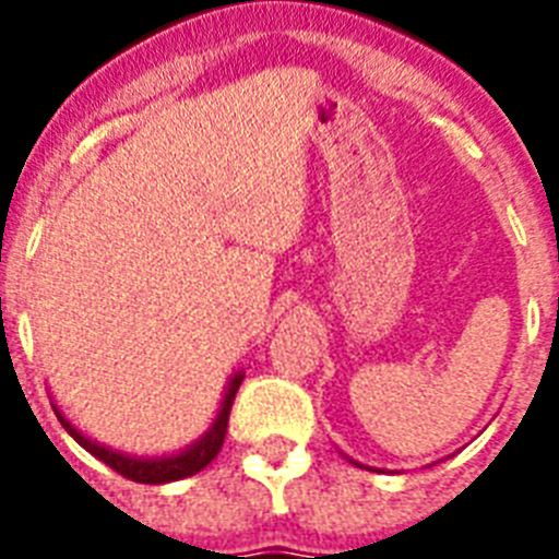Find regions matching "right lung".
<instances>
[{
	"instance_id": "1",
	"label": "right lung",
	"mask_w": 559,
	"mask_h": 559,
	"mask_svg": "<svg viewBox=\"0 0 559 559\" xmlns=\"http://www.w3.org/2000/svg\"><path fill=\"white\" fill-rule=\"evenodd\" d=\"M243 382V371H237L231 380H228L226 397L219 403V412L214 417V424L209 426V432L202 435L200 441L186 447L182 452H174V455H162V459H135V455H127V452L109 450L104 443L92 441L83 432H78L63 415L60 408H55L57 420L63 424V429L72 435L74 441L81 443L83 450L92 452L95 459L104 461L107 467H112L118 476L130 478V481H139V485H168V481H179V478H188L193 473H200L202 467H209L211 461L217 459L219 447L226 441V429H228V412H231V403H235V394ZM55 406V403H51Z\"/></svg>"
}]
</instances>
